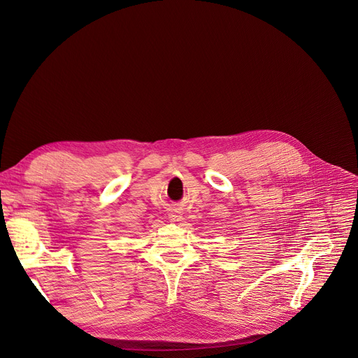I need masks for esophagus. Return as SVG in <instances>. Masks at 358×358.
<instances>
[{
    "instance_id": "esophagus-1",
    "label": "esophagus",
    "mask_w": 358,
    "mask_h": 358,
    "mask_svg": "<svg viewBox=\"0 0 358 358\" xmlns=\"http://www.w3.org/2000/svg\"><path fill=\"white\" fill-rule=\"evenodd\" d=\"M169 218L172 221H179L180 220V211L178 208H172L169 211Z\"/></svg>"
}]
</instances>
